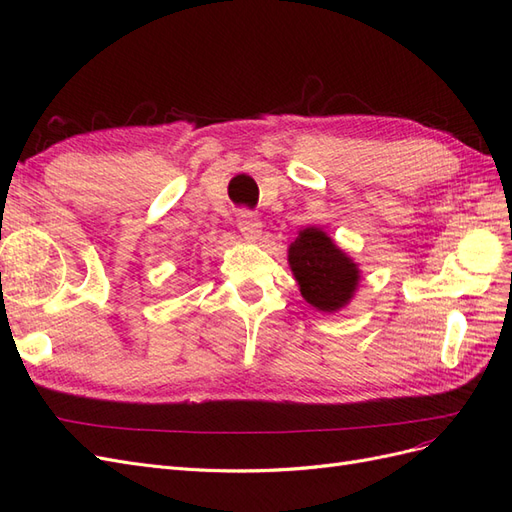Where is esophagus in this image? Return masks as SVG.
I'll list each match as a JSON object with an SVG mask.
<instances>
[{
	"label": "esophagus",
	"mask_w": 512,
	"mask_h": 512,
	"mask_svg": "<svg viewBox=\"0 0 512 512\" xmlns=\"http://www.w3.org/2000/svg\"><path fill=\"white\" fill-rule=\"evenodd\" d=\"M239 230L241 235L247 241H256L262 235V222L258 220V215L254 211H239V218H237Z\"/></svg>",
	"instance_id": "esophagus-1"
}]
</instances>
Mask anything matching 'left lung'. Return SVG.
Masks as SVG:
<instances>
[{
  "label": "left lung",
  "instance_id": "obj_1",
  "mask_svg": "<svg viewBox=\"0 0 512 512\" xmlns=\"http://www.w3.org/2000/svg\"><path fill=\"white\" fill-rule=\"evenodd\" d=\"M288 262L303 299L318 312L333 314L348 305L361 280L356 262L314 226L303 228L290 243Z\"/></svg>",
  "mask_w": 512,
  "mask_h": 512
}]
</instances>
